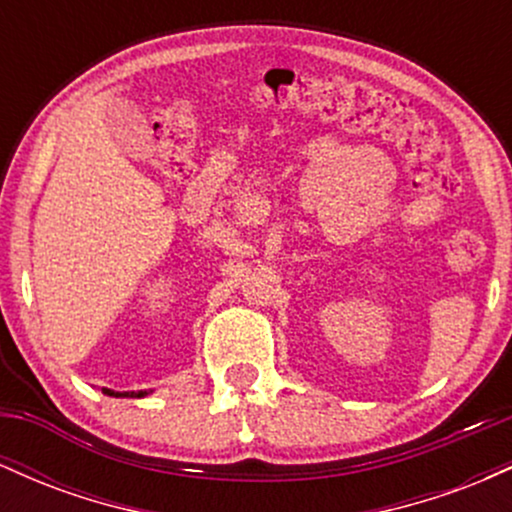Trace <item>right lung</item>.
I'll use <instances>...</instances> for the list:
<instances>
[{
  "instance_id": "obj_1",
  "label": "right lung",
  "mask_w": 512,
  "mask_h": 512,
  "mask_svg": "<svg viewBox=\"0 0 512 512\" xmlns=\"http://www.w3.org/2000/svg\"><path fill=\"white\" fill-rule=\"evenodd\" d=\"M105 395H110V397H144L146 392L144 390H139V392H115V390H103Z\"/></svg>"
}]
</instances>
